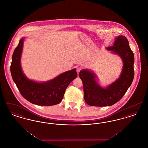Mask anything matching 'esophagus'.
Segmentation results:
<instances>
[{
  "mask_svg": "<svg viewBox=\"0 0 148 148\" xmlns=\"http://www.w3.org/2000/svg\"><path fill=\"white\" fill-rule=\"evenodd\" d=\"M82 70V68L80 67H77V74L79 73V72Z\"/></svg>",
  "mask_w": 148,
  "mask_h": 148,
  "instance_id": "obj_1",
  "label": "esophagus"
}]
</instances>
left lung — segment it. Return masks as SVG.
I'll list each match as a JSON object with an SVG mask.
<instances>
[{
  "label": "left lung",
  "instance_id": "left-lung-1",
  "mask_svg": "<svg viewBox=\"0 0 148 148\" xmlns=\"http://www.w3.org/2000/svg\"><path fill=\"white\" fill-rule=\"evenodd\" d=\"M106 49L121 58L123 63L122 71L119 77L106 88L99 85L98 77L92 71L83 69L80 71L85 101L89 106H113L122 98L134 79V53L130 48L127 38L123 35L116 37L113 45Z\"/></svg>",
  "mask_w": 148,
  "mask_h": 148
}]
</instances>
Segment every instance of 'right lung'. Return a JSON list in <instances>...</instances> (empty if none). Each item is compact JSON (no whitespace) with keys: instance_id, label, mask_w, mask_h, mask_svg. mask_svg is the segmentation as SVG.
I'll return each mask as SVG.
<instances>
[{"instance_id":"right-lung-1","label":"right lung","mask_w":148,"mask_h":148,"mask_svg":"<svg viewBox=\"0 0 148 148\" xmlns=\"http://www.w3.org/2000/svg\"><path fill=\"white\" fill-rule=\"evenodd\" d=\"M24 40V38H22L12 56L10 71L14 83L21 95L32 104L42 106L59 104L69 84L77 77L76 69L65 71L45 82L29 79L23 73L21 63Z\"/></svg>"}]
</instances>
